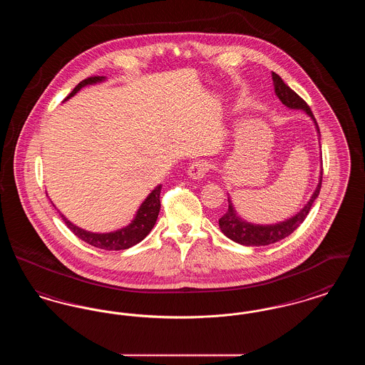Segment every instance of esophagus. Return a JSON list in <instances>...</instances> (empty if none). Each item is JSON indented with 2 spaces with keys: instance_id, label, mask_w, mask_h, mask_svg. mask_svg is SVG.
Returning <instances> with one entry per match:
<instances>
[{
  "instance_id": "esophagus-1",
  "label": "esophagus",
  "mask_w": 365,
  "mask_h": 365,
  "mask_svg": "<svg viewBox=\"0 0 365 365\" xmlns=\"http://www.w3.org/2000/svg\"><path fill=\"white\" fill-rule=\"evenodd\" d=\"M210 170V164L207 160H195L192 161L189 167V175L192 179H201L208 174Z\"/></svg>"
}]
</instances>
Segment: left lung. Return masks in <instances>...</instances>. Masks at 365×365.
Returning a JSON list of instances; mask_svg holds the SVG:
<instances>
[{
	"label": "left lung",
	"instance_id": "obj_1",
	"mask_svg": "<svg viewBox=\"0 0 365 365\" xmlns=\"http://www.w3.org/2000/svg\"><path fill=\"white\" fill-rule=\"evenodd\" d=\"M272 81H274V87H275V93L279 97V100L289 106V108H294V109H304L316 124V128L319 131V125L313 116L312 110L309 108V105L307 104L293 88L287 86L278 73L272 72ZM322 179H323V168H322V176H320V182L316 187V190L313 192L309 202L299 210L298 215H295L294 217L282 222L278 225H272V226H256V225H250L243 222L241 217L237 216L235 210L232 208L230 200H228V209L226 213L219 219V226L220 230L226 234L230 240H232L234 242L241 243L245 246H265V245H271V243L278 242L280 240L289 237L292 232H294L295 230L299 227V225L305 220V217L308 216L309 210L312 208V204L314 200L317 198L320 189H322Z\"/></svg>",
	"mask_w": 365,
	"mask_h": 365
}]
</instances>
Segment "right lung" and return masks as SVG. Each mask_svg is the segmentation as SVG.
I'll return each instance as SVG.
<instances>
[{"instance_id":"1","label":"right lung","mask_w":365,"mask_h":365,"mask_svg":"<svg viewBox=\"0 0 365 365\" xmlns=\"http://www.w3.org/2000/svg\"><path fill=\"white\" fill-rule=\"evenodd\" d=\"M103 79H104L103 76H88L71 91L70 96L66 100H68L82 87L101 82ZM160 192H161V186H157L156 189L148 195V198L139 207L138 213H137L135 219L133 220V223L124 227L122 230L115 231V232H106V234L90 232V231L82 230V228L72 225L68 219H66L64 215L60 213V216L67 227L79 240L85 241L91 246H96L98 249H104V250H123V249H128V247L140 242L156 225L157 216H158L160 205H161L160 204Z\"/></svg>"}]
</instances>
